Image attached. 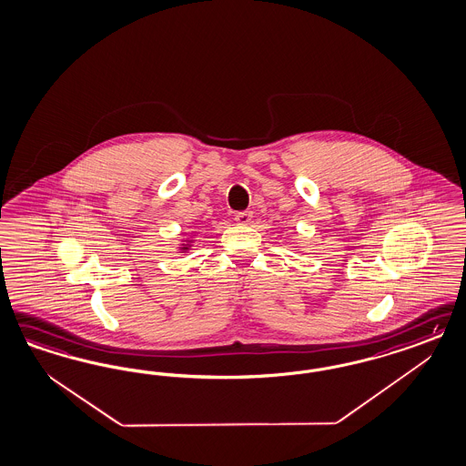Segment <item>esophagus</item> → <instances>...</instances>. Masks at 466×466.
<instances>
[{
    "mask_svg": "<svg viewBox=\"0 0 466 466\" xmlns=\"http://www.w3.org/2000/svg\"><path fill=\"white\" fill-rule=\"evenodd\" d=\"M252 218H254V212L252 210H241L235 214V221L238 225H250L252 223Z\"/></svg>",
    "mask_w": 466,
    "mask_h": 466,
    "instance_id": "34e87169",
    "label": "esophagus"
}]
</instances>
